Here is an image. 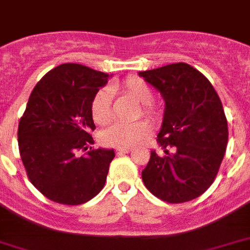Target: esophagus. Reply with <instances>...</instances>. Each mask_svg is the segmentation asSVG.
Wrapping results in <instances>:
<instances>
[{"mask_svg":"<svg viewBox=\"0 0 250 250\" xmlns=\"http://www.w3.org/2000/svg\"><path fill=\"white\" fill-rule=\"evenodd\" d=\"M117 152L118 153H129V152H132V149L131 148H118Z\"/></svg>","mask_w":250,"mask_h":250,"instance_id":"1","label":"esophagus"}]
</instances>
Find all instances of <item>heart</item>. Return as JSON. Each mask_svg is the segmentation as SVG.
Here are the masks:
<instances>
[{
  "mask_svg": "<svg viewBox=\"0 0 250 250\" xmlns=\"http://www.w3.org/2000/svg\"><path fill=\"white\" fill-rule=\"evenodd\" d=\"M122 89L128 97L141 104V111L150 118L158 115V110L153 105L152 90L140 78H127L122 84ZM113 96L109 88H102L96 93L90 105V114L94 123L100 125H107L113 118ZM150 133V125L145 121H139L135 123H121L117 122L100 135L102 144L107 146H118V148H128L137 144Z\"/></svg>",
  "mask_w": 250,
  "mask_h": 250,
  "instance_id": "heart-1",
  "label": "heart"
}]
</instances>
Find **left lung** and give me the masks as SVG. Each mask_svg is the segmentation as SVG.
Returning a JSON list of instances; mask_svg holds the SVG:
<instances>
[{"mask_svg":"<svg viewBox=\"0 0 250 250\" xmlns=\"http://www.w3.org/2000/svg\"><path fill=\"white\" fill-rule=\"evenodd\" d=\"M139 76L164 98L157 143L167 154L150 152L143 182L164 201H190L213 184L225 157L229 127L221 98L201 72L182 62L140 71Z\"/></svg>","mask_w":250,"mask_h":250,"instance_id":"left-lung-1","label":"left lung"}]
</instances>
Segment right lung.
<instances>
[{
  "label": "right lung",
  "instance_id": "obj_1",
  "mask_svg": "<svg viewBox=\"0 0 250 250\" xmlns=\"http://www.w3.org/2000/svg\"><path fill=\"white\" fill-rule=\"evenodd\" d=\"M111 75L78 63L53 68L36 84L19 122V153L29 180L45 197L80 205L105 186L114 149H92L90 105Z\"/></svg>",
  "mask_w": 250,
  "mask_h": 250
}]
</instances>
